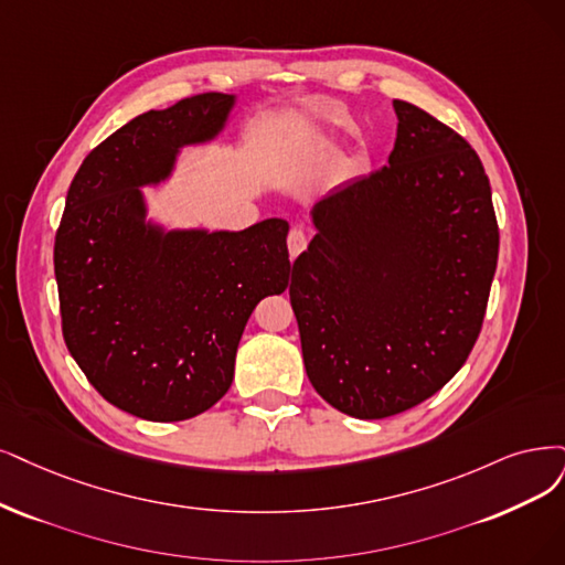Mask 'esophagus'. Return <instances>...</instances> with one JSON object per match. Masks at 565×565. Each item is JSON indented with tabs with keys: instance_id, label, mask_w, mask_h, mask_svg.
<instances>
[{
	"instance_id": "esophagus-1",
	"label": "esophagus",
	"mask_w": 565,
	"mask_h": 565,
	"mask_svg": "<svg viewBox=\"0 0 565 565\" xmlns=\"http://www.w3.org/2000/svg\"><path fill=\"white\" fill-rule=\"evenodd\" d=\"M305 248H307V235L302 233L300 227H294L288 233V254H290V258H298Z\"/></svg>"
}]
</instances>
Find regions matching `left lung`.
<instances>
[{"label":"left lung","instance_id":"obj_1","mask_svg":"<svg viewBox=\"0 0 565 565\" xmlns=\"http://www.w3.org/2000/svg\"><path fill=\"white\" fill-rule=\"evenodd\" d=\"M393 109L388 164L315 204L288 288L311 386L356 419L419 405L461 370L498 263L482 160L424 109Z\"/></svg>","mask_w":565,"mask_h":565}]
</instances>
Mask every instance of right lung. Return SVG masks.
Wrapping results in <instances>:
<instances>
[{
    "instance_id": "obj_1",
    "label": "right lung",
    "mask_w": 565,
    "mask_h": 565,
    "mask_svg": "<svg viewBox=\"0 0 565 565\" xmlns=\"http://www.w3.org/2000/svg\"><path fill=\"white\" fill-rule=\"evenodd\" d=\"M237 95L146 111L78 167L55 235L62 335L88 382L146 422H183L233 384L250 311L288 286V221L174 227L141 188L170 179L188 146L216 141Z\"/></svg>"
}]
</instances>
